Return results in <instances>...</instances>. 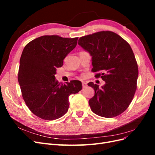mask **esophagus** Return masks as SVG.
Instances as JSON below:
<instances>
[{
  "mask_svg": "<svg viewBox=\"0 0 155 155\" xmlns=\"http://www.w3.org/2000/svg\"><path fill=\"white\" fill-rule=\"evenodd\" d=\"M82 86H83V88H85L87 87V84L86 82L85 81H83L82 82Z\"/></svg>",
  "mask_w": 155,
  "mask_h": 155,
  "instance_id": "esophagus-1",
  "label": "esophagus"
}]
</instances>
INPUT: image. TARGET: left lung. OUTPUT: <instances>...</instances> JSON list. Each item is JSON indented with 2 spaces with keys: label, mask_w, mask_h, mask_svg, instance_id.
Returning <instances> with one entry per match:
<instances>
[{
  "label": "left lung",
  "mask_w": 155,
  "mask_h": 155,
  "mask_svg": "<svg viewBox=\"0 0 155 155\" xmlns=\"http://www.w3.org/2000/svg\"><path fill=\"white\" fill-rule=\"evenodd\" d=\"M78 45L92 56L93 72L105 81L101 88L92 82L88 85L95 91L89 100L92 111L105 118L124 112L137 90L138 68L129 44L116 33L102 31L81 37Z\"/></svg>",
  "instance_id": "left-lung-1"
}]
</instances>
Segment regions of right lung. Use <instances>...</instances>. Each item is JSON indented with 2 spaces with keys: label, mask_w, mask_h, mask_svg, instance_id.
Returning a JSON list of instances; mask_svg holds the SVG:
<instances>
[{
  "label": "right lung",
  "mask_w": 155,
  "mask_h": 155,
  "mask_svg": "<svg viewBox=\"0 0 155 155\" xmlns=\"http://www.w3.org/2000/svg\"><path fill=\"white\" fill-rule=\"evenodd\" d=\"M78 37L44 35L28 43L22 51L18 73L22 96L39 118L54 120L67 113L68 97L82 89L80 81L59 83L54 75L63 59L77 45Z\"/></svg>",
  "instance_id": "right-lung-1"
}]
</instances>
